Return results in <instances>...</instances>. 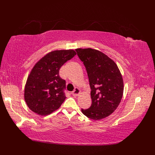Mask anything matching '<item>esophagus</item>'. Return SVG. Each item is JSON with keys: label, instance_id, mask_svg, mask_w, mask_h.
Masks as SVG:
<instances>
[{"label": "esophagus", "instance_id": "esophagus-1", "mask_svg": "<svg viewBox=\"0 0 155 155\" xmlns=\"http://www.w3.org/2000/svg\"><path fill=\"white\" fill-rule=\"evenodd\" d=\"M80 94V90L78 88H75L74 89V91L72 92V95L75 97L78 96Z\"/></svg>", "mask_w": 155, "mask_h": 155}]
</instances>
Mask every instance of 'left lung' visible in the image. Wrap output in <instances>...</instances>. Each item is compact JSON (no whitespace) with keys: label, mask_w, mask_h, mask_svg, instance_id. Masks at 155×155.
Returning <instances> with one entry per match:
<instances>
[{"label":"left lung","mask_w":155,"mask_h":155,"mask_svg":"<svg viewBox=\"0 0 155 155\" xmlns=\"http://www.w3.org/2000/svg\"><path fill=\"white\" fill-rule=\"evenodd\" d=\"M75 50L85 65L91 89V106L82 112L91 119H104L120 102L124 91L123 77L116 63L102 52L92 48Z\"/></svg>","instance_id":"8db88e82"}]
</instances>
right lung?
<instances>
[{
    "instance_id": "right-lung-1",
    "label": "right lung",
    "mask_w": 155,
    "mask_h": 155,
    "mask_svg": "<svg viewBox=\"0 0 155 155\" xmlns=\"http://www.w3.org/2000/svg\"><path fill=\"white\" fill-rule=\"evenodd\" d=\"M76 54L73 50L53 51L35 64L24 88V100L30 110L47 116L59 109L66 99V82L59 76V70Z\"/></svg>"
}]
</instances>
